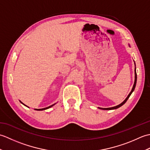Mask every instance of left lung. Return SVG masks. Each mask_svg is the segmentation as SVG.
<instances>
[{
	"label": "left lung",
	"instance_id": "8db88e82",
	"mask_svg": "<svg viewBox=\"0 0 150 150\" xmlns=\"http://www.w3.org/2000/svg\"><path fill=\"white\" fill-rule=\"evenodd\" d=\"M134 64H135V81H134V84H133V88H132V91H130V93H129V95H128V97H127L126 98V99L124 100L122 103H120V104H119V105H117V106H114V107H111V108H99L98 107V108H99V109H100V110H115V109H117V108H120V106H122L123 104H124L126 103V102L127 101V100L129 98V97H130V95H132V93H133V91H134V90H135V86H136V83H137V73H136V66H135V62H134Z\"/></svg>",
	"mask_w": 150,
	"mask_h": 150
}]
</instances>
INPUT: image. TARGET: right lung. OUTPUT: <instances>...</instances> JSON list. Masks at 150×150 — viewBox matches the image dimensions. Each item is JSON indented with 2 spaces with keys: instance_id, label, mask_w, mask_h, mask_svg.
I'll use <instances>...</instances> for the list:
<instances>
[{
  "instance_id": "right-lung-1",
  "label": "right lung",
  "mask_w": 150,
  "mask_h": 150,
  "mask_svg": "<svg viewBox=\"0 0 150 150\" xmlns=\"http://www.w3.org/2000/svg\"><path fill=\"white\" fill-rule=\"evenodd\" d=\"M19 101H20L21 102V103L22 104H23V105H24V106H26V107H28V106H26V105H25L24 103H22V102L21 101V100H19ZM56 104V103H55ZM55 104H52V105H51V106H48V107H47V108H42V109H35V110H37V111H42V110H47V109H49V108H52V106H54V105H55Z\"/></svg>"
}]
</instances>
